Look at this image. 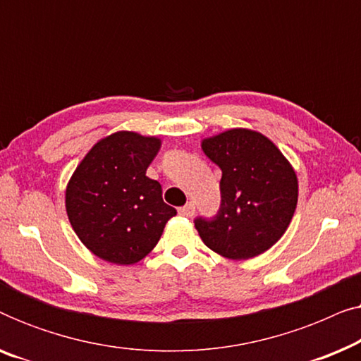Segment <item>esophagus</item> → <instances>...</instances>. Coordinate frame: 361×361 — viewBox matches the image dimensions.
Listing matches in <instances>:
<instances>
[{
  "label": "esophagus",
  "mask_w": 361,
  "mask_h": 361,
  "mask_svg": "<svg viewBox=\"0 0 361 361\" xmlns=\"http://www.w3.org/2000/svg\"><path fill=\"white\" fill-rule=\"evenodd\" d=\"M194 212H195V205L192 204V202H189V204H185L184 207H180V209H179V215L187 216V219H190V216L194 215Z\"/></svg>",
  "instance_id": "esophagus-1"
}]
</instances>
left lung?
Listing matches in <instances>:
<instances>
[{
  "label": "left lung",
  "mask_w": 361,
  "mask_h": 361,
  "mask_svg": "<svg viewBox=\"0 0 361 361\" xmlns=\"http://www.w3.org/2000/svg\"><path fill=\"white\" fill-rule=\"evenodd\" d=\"M202 149L221 169L219 212L194 220L202 241L230 259L264 253L288 230L298 205L293 166L273 141L243 128L207 137Z\"/></svg>",
  "instance_id": "obj_1"
}]
</instances>
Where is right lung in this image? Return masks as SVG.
I'll list each match as a JSON object with an SVG mask.
<instances>
[{
	"instance_id": "obj_1",
	"label": "right lung",
	"mask_w": 361,
	"mask_h": 361,
	"mask_svg": "<svg viewBox=\"0 0 361 361\" xmlns=\"http://www.w3.org/2000/svg\"><path fill=\"white\" fill-rule=\"evenodd\" d=\"M161 140L133 131L103 137L87 152L68 180L66 209L78 238L98 258L135 264L159 241L177 212L162 200L146 169Z\"/></svg>"
}]
</instances>
